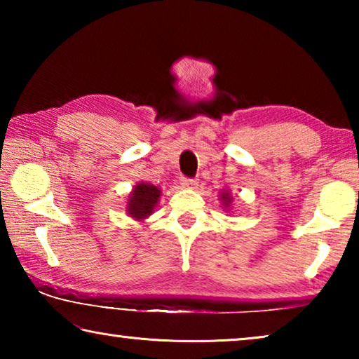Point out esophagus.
I'll return each mask as SVG.
<instances>
[{"instance_id":"1","label":"esophagus","mask_w":359,"mask_h":359,"mask_svg":"<svg viewBox=\"0 0 359 359\" xmlns=\"http://www.w3.org/2000/svg\"><path fill=\"white\" fill-rule=\"evenodd\" d=\"M180 184L187 188H194L198 185V179H190V177H182Z\"/></svg>"}]
</instances>
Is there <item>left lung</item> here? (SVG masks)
Masks as SVG:
<instances>
[{"label": "left lung", "instance_id": "left-lung-1", "mask_svg": "<svg viewBox=\"0 0 359 359\" xmlns=\"http://www.w3.org/2000/svg\"><path fill=\"white\" fill-rule=\"evenodd\" d=\"M222 201H224V205H228V203L231 201V196L228 193H222Z\"/></svg>", "mask_w": 359, "mask_h": 359}]
</instances>
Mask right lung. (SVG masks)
<instances>
[{"label":"right lung","instance_id":"right-lung-1","mask_svg":"<svg viewBox=\"0 0 359 359\" xmlns=\"http://www.w3.org/2000/svg\"><path fill=\"white\" fill-rule=\"evenodd\" d=\"M160 188H156L150 184H139L135 187V190L130 194L128 201V212L133 218L142 220L151 214V210L160 199Z\"/></svg>","mask_w":359,"mask_h":359}]
</instances>
